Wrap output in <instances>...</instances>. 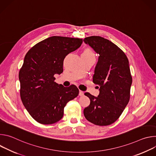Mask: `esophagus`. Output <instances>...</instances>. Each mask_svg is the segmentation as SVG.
Segmentation results:
<instances>
[{
    "mask_svg": "<svg viewBox=\"0 0 156 156\" xmlns=\"http://www.w3.org/2000/svg\"><path fill=\"white\" fill-rule=\"evenodd\" d=\"M83 95H84V92L82 91H81V90H80V91H79V96H83Z\"/></svg>",
    "mask_w": 156,
    "mask_h": 156,
    "instance_id": "1",
    "label": "esophagus"
}]
</instances>
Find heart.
<instances>
[{"label": "heart", "instance_id": "1", "mask_svg": "<svg viewBox=\"0 0 156 156\" xmlns=\"http://www.w3.org/2000/svg\"><path fill=\"white\" fill-rule=\"evenodd\" d=\"M83 54H90V55H94L93 52L92 51V50L90 48H86L84 50Z\"/></svg>", "mask_w": 156, "mask_h": 156}]
</instances>
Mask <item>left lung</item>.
Wrapping results in <instances>:
<instances>
[{
  "instance_id": "8db88e82",
  "label": "left lung",
  "mask_w": 156,
  "mask_h": 156,
  "mask_svg": "<svg viewBox=\"0 0 156 156\" xmlns=\"http://www.w3.org/2000/svg\"><path fill=\"white\" fill-rule=\"evenodd\" d=\"M84 41L99 54L93 83L100 86L97 98L84 93L90 104L84 109V115L96 125H109L120 117L129 101L132 76L128 59L121 49L102 37H87Z\"/></svg>"
}]
</instances>
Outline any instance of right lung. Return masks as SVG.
<instances>
[{
    "label": "right lung",
    "instance_id": "right-lung-1",
    "mask_svg": "<svg viewBox=\"0 0 156 156\" xmlns=\"http://www.w3.org/2000/svg\"><path fill=\"white\" fill-rule=\"evenodd\" d=\"M82 42L80 38L55 36L37 43L27 53L19 72L20 97L38 123L50 125L59 121L66 103L78 96L76 86L58 85L54 75L63 72L64 58Z\"/></svg>",
    "mask_w": 156,
    "mask_h": 156
}]
</instances>
